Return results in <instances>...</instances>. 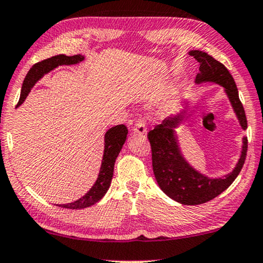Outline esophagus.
Segmentation results:
<instances>
[{"label":"esophagus","mask_w":263,"mask_h":263,"mask_svg":"<svg viewBox=\"0 0 263 263\" xmlns=\"http://www.w3.org/2000/svg\"><path fill=\"white\" fill-rule=\"evenodd\" d=\"M132 131L135 133H139V135H142V133H146V120L137 119L135 125H133L132 127Z\"/></svg>","instance_id":"obj_1"}]
</instances>
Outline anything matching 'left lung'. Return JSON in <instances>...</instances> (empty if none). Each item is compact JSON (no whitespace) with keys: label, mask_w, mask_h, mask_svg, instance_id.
Listing matches in <instances>:
<instances>
[{"label":"left lung","mask_w":263,"mask_h":263,"mask_svg":"<svg viewBox=\"0 0 263 263\" xmlns=\"http://www.w3.org/2000/svg\"><path fill=\"white\" fill-rule=\"evenodd\" d=\"M189 54L199 62V73L196 77V82L199 84L203 81H213L222 85L228 94L242 128L246 130L245 108L229 70L224 65L202 50H191ZM182 119L183 112L176 117L164 119L162 124L156 125L154 130L147 133L152 151V169L159 187L170 198L185 205H198L217 197L235 181L245 164L248 139L247 137L243 138L240 160L233 172L223 178H208L193 169L179 152L175 128Z\"/></svg>","instance_id":"left-lung-1"}]
</instances>
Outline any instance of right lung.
Segmentation results:
<instances>
[{"label": "right lung", "mask_w": 263, "mask_h": 263, "mask_svg": "<svg viewBox=\"0 0 263 263\" xmlns=\"http://www.w3.org/2000/svg\"><path fill=\"white\" fill-rule=\"evenodd\" d=\"M84 60L82 55H73L67 57L64 54H59V55L52 57L42 60L37 64L33 65V67L29 69V72L27 73V76L23 80L22 89H21V96H20L18 105L23 103V100L26 99V97L28 96L30 88L33 87L40 78L44 77V74L48 73L49 70L58 67L61 65H74L78 64ZM127 127L124 124L117 125L109 128L105 135V150H104V157H103V163H101L100 172L98 176L97 182L94 183V185L91 187V190L86 194L84 197H81L78 201L73 203H68V204H60L59 206L66 208V209H84V208L91 206L94 203L100 201L103 198V196L106 194L108 190L109 184H111L112 177H113V169H115V163L117 157H118L119 152L123 147V145L126 140L127 137Z\"/></svg>", "instance_id": "add662e5"}]
</instances>
